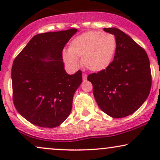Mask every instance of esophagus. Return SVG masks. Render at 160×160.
Returning <instances> with one entry per match:
<instances>
[{"label": "esophagus", "instance_id": "34e87169", "mask_svg": "<svg viewBox=\"0 0 160 160\" xmlns=\"http://www.w3.org/2000/svg\"><path fill=\"white\" fill-rule=\"evenodd\" d=\"M86 79H87V74H86V73H83V74H82V80H86Z\"/></svg>", "mask_w": 160, "mask_h": 160}]
</instances>
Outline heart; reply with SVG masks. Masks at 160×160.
I'll use <instances>...</instances> for the list:
<instances>
[{
  "label": "heart",
  "mask_w": 160,
  "mask_h": 160,
  "mask_svg": "<svg viewBox=\"0 0 160 160\" xmlns=\"http://www.w3.org/2000/svg\"><path fill=\"white\" fill-rule=\"evenodd\" d=\"M117 49L113 34L89 31L75 38L70 43L68 51L63 55L66 63L78 66L77 59L87 69L95 72L104 71L111 65Z\"/></svg>",
  "instance_id": "b5f03b06"
}]
</instances>
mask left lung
Wrapping results in <instances>:
<instances>
[{"instance_id":"obj_1","label":"left lung","mask_w":160,"mask_h":160,"mask_svg":"<svg viewBox=\"0 0 160 160\" xmlns=\"http://www.w3.org/2000/svg\"><path fill=\"white\" fill-rule=\"evenodd\" d=\"M104 31L113 34L117 49L111 65L88 75L98 107L113 118L135 112L148 98L152 78L148 54L135 40L117 28Z\"/></svg>"}]
</instances>
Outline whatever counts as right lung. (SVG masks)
<instances>
[{
    "label": "right lung",
    "instance_id": "obj_1",
    "mask_svg": "<svg viewBox=\"0 0 160 160\" xmlns=\"http://www.w3.org/2000/svg\"><path fill=\"white\" fill-rule=\"evenodd\" d=\"M78 29L37 34L16 57L11 77L16 109L31 123L58 126L70 115L82 71L66 73L62 51Z\"/></svg>",
    "mask_w": 160,
    "mask_h": 160
}]
</instances>
